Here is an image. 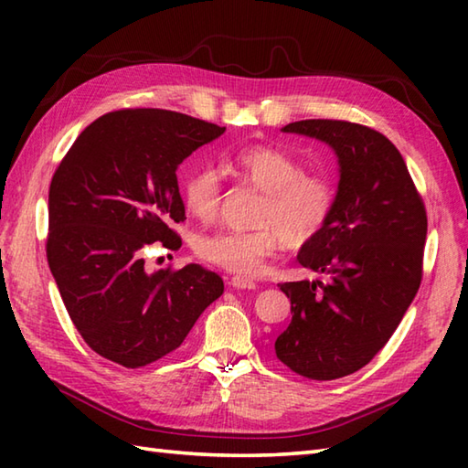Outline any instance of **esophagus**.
I'll list each match as a JSON object with an SVG mask.
<instances>
[{
  "label": "esophagus",
  "mask_w": 468,
  "mask_h": 468,
  "mask_svg": "<svg viewBox=\"0 0 468 468\" xmlns=\"http://www.w3.org/2000/svg\"><path fill=\"white\" fill-rule=\"evenodd\" d=\"M231 285L235 287V290H255L257 287V283L253 280H250V277H243V275L231 277Z\"/></svg>",
  "instance_id": "obj_1"
}]
</instances>
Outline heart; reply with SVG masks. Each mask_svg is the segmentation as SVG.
Masks as SVG:
<instances>
[{
  "mask_svg": "<svg viewBox=\"0 0 468 468\" xmlns=\"http://www.w3.org/2000/svg\"><path fill=\"white\" fill-rule=\"evenodd\" d=\"M225 168L243 183L263 193L257 208L255 229H221L195 241L197 255L227 271L255 275L263 260L282 239L287 245H303L320 235L335 205V188L330 178L307 175L295 156L280 148L257 144L227 158ZM186 211L201 221H211L223 198L221 178L211 166H201L186 176L183 186Z\"/></svg>",
  "mask_w": 468,
  "mask_h": 468,
  "instance_id": "b5f03b06",
  "label": "heart"
}]
</instances>
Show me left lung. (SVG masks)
<instances>
[{"instance_id":"obj_1","label":"left lung","mask_w":468,"mask_h":468,"mask_svg":"<svg viewBox=\"0 0 468 468\" xmlns=\"http://www.w3.org/2000/svg\"><path fill=\"white\" fill-rule=\"evenodd\" d=\"M282 131L330 146L340 181L330 221L297 253L330 280L280 285L293 315L275 354L295 374L335 380L370 362L410 307L422 282L426 211L399 148L374 128L317 118Z\"/></svg>"}]
</instances>
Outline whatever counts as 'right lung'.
Segmentation results:
<instances>
[{
	"mask_svg": "<svg viewBox=\"0 0 468 468\" xmlns=\"http://www.w3.org/2000/svg\"><path fill=\"white\" fill-rule=\"evenodd\" d=\"M225 126L158 108L108 112L56 168L48 197V263L84 342L124 367L171 354L223 280L201 265L146 271L143 250H178L185 221L176 168Z\"/></svg>",
	"mask_w": 468,
	"mask_h": 468,
	"instance_id": "right-lung-1",
	"label": "right lung"
}]
</instances>
